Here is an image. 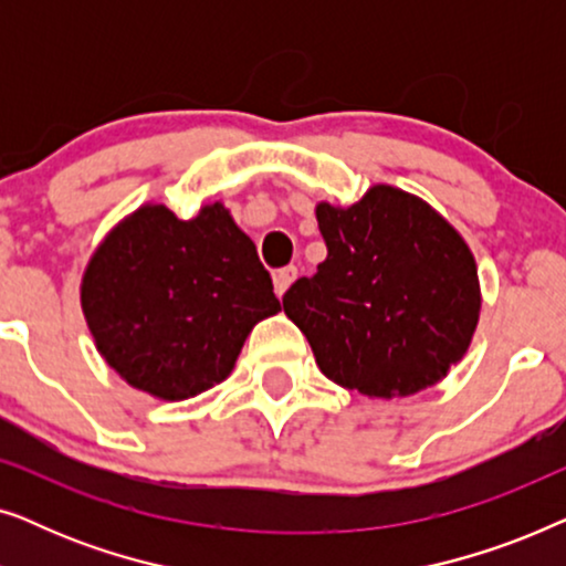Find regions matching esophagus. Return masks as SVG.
I'll return each mask as SVG.
<instances>
[{"instance_id":"obj_1","label":"esophagus","mask_w":566,"mask_h":566,"mask_svg":"<svg viewBox=\"0 0 566 566\" xmlns=\"http://www.w3.org/2000/svg\"><path fill=\"white\" fill-rule=\"evenodd\" d=\"M296 277H298V270L293 268V265L277 270L275 277H273V283H275V293H277V296H283V293L291 289V283L296 281Z\"/></svg>"}]
</instances>
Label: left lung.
<instances>
[{
    "mask_svg": "<svg viewBox=\"0 0 566 566\" xmlns=\"http://www.w3.org/2000/svg\"><path fill=\"white\" fill-rule=\"evenodd\" d=\"M327 260L285 291L329 381L368 399L436 386L467 355L482 285L467 239L428 200L374 185L350 206L316 203Z\"/></svg>",
    "mask_w": 566,
    "mask_h": 566,
    "instance_id": "8db88e82",
    "label": "left lung"
}]
</instances>
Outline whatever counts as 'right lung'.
Returning a JSON list of instances; mask_svg holds the SVG:
<instances>
[{"label": "right lung", "instance_id": "right-lung-1", "mask_svg": "<svg viewBox=\"0 0 566 566\" xmlns=\"http://www.w3.org/2000/svg\"><path fill=\"white\" fill-rule=\"evenodd\" d=\"M80 301L107 366L161 401L227 381L254 324L281 312L258 247L221 200L192 219L138 206L92 252Z\"/></svg>", "mask_w": 566, "mask_h": 566}]
</instances>
